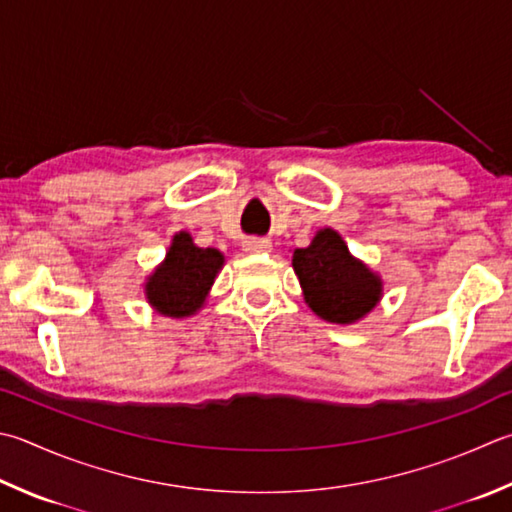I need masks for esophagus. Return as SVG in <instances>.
Here are the masks:
<instances>
[{
  "instance_id": "1",
  "label": "esophagus",
  "mask_w": 512,
  "mask_h": 512,
  "mask_svg": "<svg viewBox=\"0 0 512 512\" xmlns=\"http://www.w3.org/2000/svg\"><path fill=\"white\" fill-rule=\"evenodd\" d=\"M243 249L249 254H263V252H269V249H272V240L252 236V238L243 240Z\"/></svg>"
}]
</instances>
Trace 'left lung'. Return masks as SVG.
<instances>
[{"instance_id":"obj_1","label":"left lung","mask_w":512,"mask_h":512,"mask_svg":"<svg viewBox=\"0 0 512 512\" xmlns=\"http://www.w3.org/2000/svg\"><path fill=\"white\" fill-rule=\"evenodd\" d=\"M292 265L307 305L325 321L354 323L379 303L381 281L350 256L332 229L318 231L310 247L296 249Z\"/></svg>"}]
</instances>
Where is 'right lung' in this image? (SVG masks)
Instances as JSON below:
<instances>
[{"instance_id":"obj_1","label":"right lung","mask_w":512,"mask_h":512,"mask_svg":"<svg viewBox=\"0 0 512 512\" xmlns=\"http://www.w3.org/2000/svg\"><path fill=\"white\" fill-rule=\"evenodd\" d=\"M223 260L218 249L196 247L191 236L182 231L173 238L165 263L149 278V303L165 316L194 314L214 285Z\"/></svg>"}]
</instances>
